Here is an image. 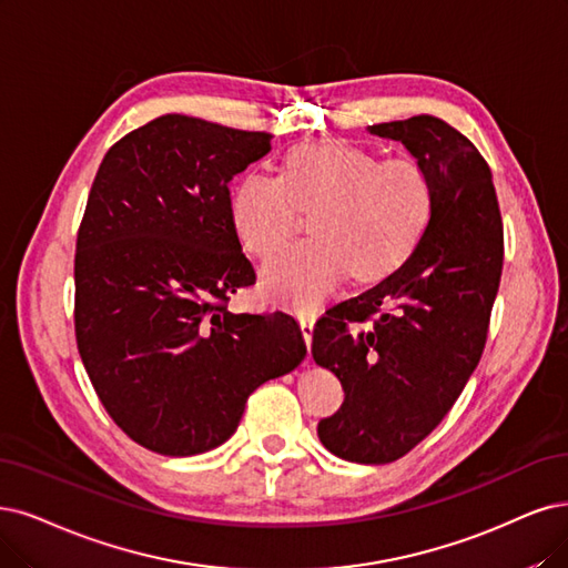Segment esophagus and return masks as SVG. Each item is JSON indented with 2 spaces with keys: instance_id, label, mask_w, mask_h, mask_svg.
I'll use <instances>...</instances> for the list:
<instances>
[{
  "instance_id": "esophagus-1",
  "label": "esophagus",
  "mask_w": 568,
  "mask_h": 568,
  "mask_svg": "<svg viewBox=\"0 0 568 568\" xmlns=\"http://www.w3.org/2000/svg\"><path fill=\"white\" fill-rule=\"evenodd\" d=\"M300 327H302V334H304V342H306V346L311 348V342H313V327H316V316H313V313H302V316H300ZM308 358H311V353H308Z\"/></svg>"
}]
</instances>
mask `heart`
<instances>
[{
    "instance_id": "obj_1",
    "label": "heart",
    "mask_w": 568,
    "mask_h": 568,
    "mask_svg": "<svg viewBox=\"0 0 568 568\" xmlns=\"http://www.w3.org/2000/svg\"><path fill=\"white\" fill-rule=\"evenodd\" d=\"M433 182L422 161L388 156L348 140L295 144L278 178L247 173L231 194L236 236L268 257L311 210V239L285 247L262 276L271 297L316 306L344 273L374 281L400 266L422 241L433 213Z\"/></svg>"
}]
</instances>
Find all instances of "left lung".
<instances>
[{
  "label": "left lung",
  "mask_w": 568,
  "mask_h": 568,
  "mask_svg": "<svg viewBox=\"0 0 568 568\" xmlns=\"http://www.w3.org/2000/svg\"><path fill=\"white\" fill-rule=\"evenodd\" d=\"M369 131L400 140L424 163L430 222L400 266L325 313L311 351L344 388V405L318 424L321 443L339 458L382 466L433 433L481 358L503 220L489 163L447 121L422 114Z\"/></svg>",
  "instance_id": "obj_1"
}]
</instances>
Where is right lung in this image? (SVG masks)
<instances>
[{
  "label": "right lung",
  "instance_id": "right-lung-1",
  "mask_svg": "<svg viewBox=\"0 0 568 568\" xmlns=\"http://www.w3.org/2000/svg\"><path fill=\"white\" fill-rule=\"evenodd\" d=\"M271 138L165 114L114 142L95 173L77 234V348L112 422L150 452L215 449L250 393L306 358L287 313L226 308L257 278L229 180Z\"/></svg>",
  "mask_w": 568,
  "mask_h": 568
}]
</instances>
